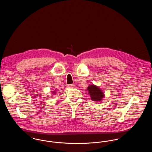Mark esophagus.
<instances>
[{
    "instance_id": "34e87169",
    "label": "esophagus",
    "mask_w": 152,
    "mask_h": 152,
    "mask_svg": "<svg viewBox=\"0 0 152 152\" xmlns=\"http://www.w3.org/2000/svg\"><path fill=\"white\" fill-rule=\"evenodd\" d=\"M68 87H69V88H74L75 87V84H69V85H68Z\"/></svg>"
}]
</instances>
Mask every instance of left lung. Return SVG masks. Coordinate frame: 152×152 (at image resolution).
I'll return each mask as SVG.
<instances>
[{"label": "left lung", "instance_id": "1", "mask_svg": "<svg viewBox=\"0 0 152 152\" xmlns=\"http://www.w3.org/2000/svg\"><path fill=\"white\" fill-rule=\"evenodd\" d=\"M88 94L92 101H100L104 97V94L101 89L96 86L90 85L87 88Z\"/></svg>", "mask_w": 152, "mask_h": 152}]
</instances>
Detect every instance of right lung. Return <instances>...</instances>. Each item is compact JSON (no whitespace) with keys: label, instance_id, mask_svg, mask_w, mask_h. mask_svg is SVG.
<instances>
[{"label":"right lung","instance_id":"1","mask_svg":"<svg viewBox=\"0 0 152 152\" xmlns=\"http://www.w3.org/2000/svg\"><path fill=\"white\" fill-rule=\"evenodd\" d=\"M52 93H53V94H55V91H53V92H52Z\"/></svg>","mask_w":152,"mask_h":152}]
</instances>
